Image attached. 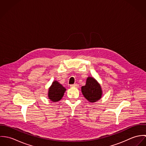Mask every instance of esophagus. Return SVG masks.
<instances>
[{
    "instance_id": "esophagus-1",
    "label": "esophagus",
    "mask_w": 146,
    "mask_h": 146,
    "mask_svg": "<svg viewBox=\"0 0 146 146\" xmlns=\"http://www.w3.org/2000/svg\"><path fill=\"white\" fill-rule=\"evenodd\" d=\"M78 86H79V85L77 84L70 85V87H71V88H78Z\"/></svg>"
}]
</instances>
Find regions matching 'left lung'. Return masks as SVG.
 Returning a JSON list of instances; mask_svg holds the SVG:
<instances>
[{
	"label": "left lung",
	"mask_w": 146,
	"mask_h": 146,
	"mask_svg": "<svg viewBox=\"0 0 146 146\" xmlns=\"http://www.w3.org/2000/svg\"><path fill=\"white\" fill-rule=\"evenodd\" d=\"M82 92L84 97L91 103L100 100L102 96L100 84L92 77H88L86 79L85 85L82 87Z\"/></svg>",
	"instance_id": "1"
}]
</instances>
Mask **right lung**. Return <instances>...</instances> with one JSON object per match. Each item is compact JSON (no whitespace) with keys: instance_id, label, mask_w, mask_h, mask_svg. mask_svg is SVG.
I'll return each instance as SVG.
<instances>
[{"instance_id":"obj_1","label":"right lung","mask_w":146,"mask_h":146,"mask_svg":"<svg viewBox=\"0 0 146 146\" xmlns=\"http://www.w3.org/2000/svg\"><path fill=\"white\" fill-rule=\"evenodd\" d=\"M66 90L61 84L56 80L54 81L49 88L48 98L53 102H58L62 99Z\"/></svg>"}]
</instances>
